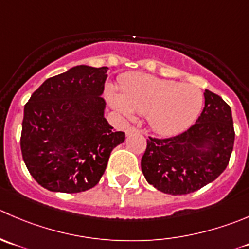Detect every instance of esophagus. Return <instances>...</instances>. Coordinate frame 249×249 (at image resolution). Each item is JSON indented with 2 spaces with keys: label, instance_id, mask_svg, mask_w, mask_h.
Segmentation results:
<instances>
[{
  "label": "esophagus",
  "instance_id": "1",
  "mask_svg": "<svg viewBox=\"0 0 249 249\" xmlns=\"http://www.w3.org/2000/svg\"><path fill=\"white\" fill-rule=\"evenodd\" d=\"M137 132H140V130L136 129V127H134V126L129 127V129L126 130V135H127V136H130V135H132V134H137Z\"/></svg>",
  "mask_w": 249,
  "mask_h": 249
}]
</instances>
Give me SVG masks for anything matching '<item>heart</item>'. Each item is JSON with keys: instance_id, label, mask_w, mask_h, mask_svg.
<instances>
[{"instance_id": "obj_1", "label": "heart", "mask_w": 249, "mask_h": 249, "mask_svg": "<svg viewBox=\"0 0 249 249\" xmlns=\"http://www.w3.org/2000/svg\"><path fill=\"white\" fill-rule=\"evenodd\" d=\"M110 103L125 115H147L148 124L161 135H175L191 126L203 107V92L192 84L137 74L125 79L120 96L109 95Z\"/></svg>"}]
</instances>
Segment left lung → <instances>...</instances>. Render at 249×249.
<instances>
[{"label": "left lung", "mask_w": 249, "mask_h": 249, "mask_svg": "<svg viewBox=\"0 0 249 249\" xmlns=\"http://www.w3.org/2000/svg\"><path fill=\"white\" fill-rule=\"evenodd\" d=\"M204 100L203 110L190 129L168 139L147 140L142 173L147 182L164 194L197 191L228 166L235 141L231 108L209 90Z\"/></svg>", "instance_id": "1"}]
</instances>
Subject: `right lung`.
<instances>
[{"instance_id":"add662e5","label":"right lung","mask_w":249,"mask_h":249,"mask_svg":"<svg viewBox=\"0 0 249 249\" xmlns=\"http://www.w3.org/2000/svg\"><path fill=\"white\" fill-rule=\"evenodd\" d=\"M107 67L76 66L47 79L24 107L20 148L36 182L76 194L102 178L110 152L125 140L105 118Z\"/></svg>"}]
</instances>
